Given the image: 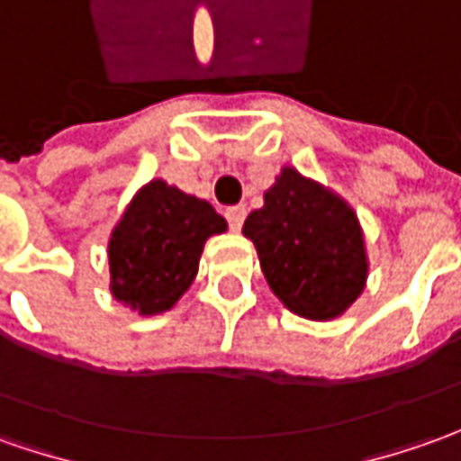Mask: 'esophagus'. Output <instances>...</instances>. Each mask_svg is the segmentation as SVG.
<instances>
[{"instance_id":"esophagus-1","label":"esophagus","mask_w":461,"mask_h":461,"mask_svg":"<svg viewBox=\"0 0 461 461\" xmlns=\"http://www.w3.org/2000/svg\"><path fill=\"white\" fill-rule=\"evenodd\" d=\"M224 217H227V221H230L231 230L240 231V230H242V224H244V217H247V206H244V204L230 206V209L224 212Z\"/></svg>"}]
</instances>
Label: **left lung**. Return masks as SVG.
I'll return each mask as SVG.
<instances>
[{
  "label": "left lung",
  "mask_w": 461,
  "mask_h": 461,
  "mask_svg": "<svg viewBox=\"0 0 461 461\" xmlns=\"http://www.w3.org/2000/svg\"><path fill=\"white\" fill-rule=\"evenodd\" d=\"M242 231L255 242L272 293L303 318H338L366 287L368 259L356 212L295 168H283Z\"/></svg>",
  "instance_id": "left-lung-1"
}]
</instances>
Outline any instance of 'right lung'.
I'll return each instance as SVG.
<instances>
[{
    "instance_id": "add662e5",
    "label": "right lung",
    "mask_w": 461,
    "mask_h": 461,
    "mask_svg": "<svg viewBox=\"0 0 461 461\" xmlns=\"http://www.w3.org/2000/svg\"><path fill=\"white\" fill-rule=\"evenodd\" d=\"M227 221L214 206L156 178L128 204L108 242L111 293L140 315L174 308L199 270L212 234Z\"/></svg>"
}]
</instances>
